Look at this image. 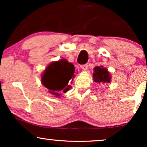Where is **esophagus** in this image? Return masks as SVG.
Listing matches in <instances>:
<instances>
[{"instance_id": "34e87169", "label": "esophagus", "mask_w": 147, "mask_h": 147, "mask_svg": "<svg viewBox=\"0 0 147 147\" xmlns=\"http://www.w3.org/2000/svg\"><path fill=\"white\" fill-rule=\"evenodd\" d=\"M81 68L84 70H86L88 69V64H84V65H81Z\"/></svg>"}]
</instances>
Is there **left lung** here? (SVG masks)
<instances>
[{"mask_svg":"<svg viewBox=\"0 0 147 147\" xmlns=\"http://www.w3.org/2000/svg\"><path fill=\"white\" fill-rule=\"evenodd\" d=\"M92 79L98 84H109L111 81V75L107 68L104 66H96L94 68V72L92 73Z\"/></svg>","mask_w":147,"mask_h":147,"instance_id":"8db88e82","label":"left lung"}]
</instances>
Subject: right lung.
Wrapping results in <instances>:
<instances>
[{
  "label": "right lung",
  "mask_w": 147,
  "mask_h": 147,
  "mask_svg": "<svg viewBox=\"0 0 147 147\" xmlns=\"http://www.w3.org/2000/svg\"><path fill=\"white\" fill-rule=\"evenodd\" d=\"M75 67L65 59L52 61L47 66L41 75V84L48 89V92L55 97H60L62 93L71 89L75 78Z\"/></svg>",
  "instance_id": "add662e5"
}]
</instances>
